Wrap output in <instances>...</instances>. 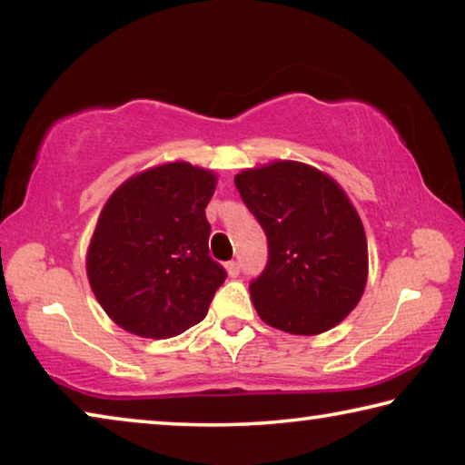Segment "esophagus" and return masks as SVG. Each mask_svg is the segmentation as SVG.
Masks as SVG:
<instances>
[{
  "mask_svg": "<svg viewBox=\"0 0 465 465\" xmlns=\"http://www.w3.org/2000/svg\"><path fill=\"white\" fill-rule=\"evenodd\" d=\"M225 269H227V274H230V277H238L240 274V262L238 261H230L225 264Z\"/></svg>",
  "mask_w": 465,
  "mask_h": 465,
  "instance_id": "1",
  "label": "esophagus"
}]
</instances>
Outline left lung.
<instances>
[{
	"mask_svg": "<svg viewBox=\"0 0 465 465\" xmlns=\"http://www.w3.org/2000/svg\"><path fill=\"white\" fill-rule=\"evenodd\" d=\"M233 183L269 242V262L250 282L258 316L289 334L334 328L367 282V238L349 196L324 172L287 160Z\"/></svg>",
	"mask_w": 465,
	"mask_h": 465,
	"instance_id": "left-lung-1",
	"label": "left lung"
}]
</instances>
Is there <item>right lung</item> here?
<instances>
[{"label":"right lung","instance_id":"obj_1","mask_svg":"<svg viewBox=\"0 0 465 465\" xmlns=\"http://www.w3.org/2000/svg\"><path fill=\"white\" fill-rule=\"evenodd\" d=\"M211 170L172 162L123 183L102 209L85 269L102 310L143 338L183 334L207 316L225 269L209 256Z\"/></svg>","mask_w":465,"mask_h":465}]
</instances>
